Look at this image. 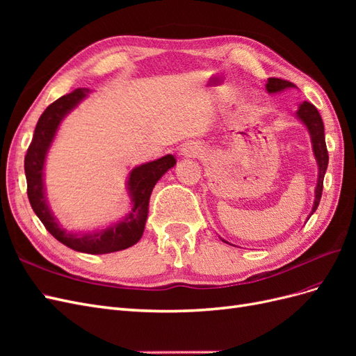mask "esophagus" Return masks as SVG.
Returning <instances> with one entry per match:
<instances>
[{
	"mask_svg": "<svg viewBox=\"0 0 356 356\" xmlns=\"http://www.w3.org/2000/svg\"><path fill=\"white\" fill-rule=\"evenodd\" d=\"M203 153V149L197 144H187L181 148V156L182 157H196Z\"/></svg>",
	"mask_w": 356,
	"mask_h": 356,
	"instance_id": "34e87169",
	"label": "esophagus"
}]
</instances>
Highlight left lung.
Wrapping results in <instances>:
<instances>
[{
  "label": "left lung",
  "instance_id": "left-lung-1",
  "mask_svg": "<svg viewBox=\"0 0 356 356\" xmlns=\"http://www.w3.org/2000/svg\"><path fill=\"white\" fill-rule=\"evenodd\" d=\"M294 88H296V84H293L291 81H286V80H281V79H267V81H266V90L268 95L281 93L286 89H294ZM296 117L307 129V132L310 135L312 149H314V156H315L316 165H318V181H316V187H315V200H314V207H312V211L307 217V220H309L310 215L318 209V204H319V200L322 196V186H324V177H325V170L328 166V152H327V145H325L324 123H322V118L315 106L307 101L301 102L296 111ZM221 241L229 243L224 239H221ZM229 245H232V243H229Z\"/></svg>",
  "mask_w": 356,
  "mask_h": 356
}]
</instances>
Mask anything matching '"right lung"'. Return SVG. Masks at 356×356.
Segmentation results:
<instances>
[{"label":"right lung","instance_id":"1","mask_svg":"<svg viewBox=\"0 0 356 356\" xmlns=\"http://www.w3.org/2000/svg\"><path fill=\"white\" fill-rule=\"evenodd\" d=\"M89 93V89H75L49 105L46 111L41 114L25 157V175L31 207L53 238L74 251L96 255L126 250L143 238L152 191L157 181L177 165V160L172 154H166L157 160L139 165L129 172L126 190L131 197L132 209L122 220L93 232H70L63 229L49 207L44 184V165L62 120L83 99L88 98Z\"/></svg>","mask_w":356,"mask_h":356}]
</instances>
